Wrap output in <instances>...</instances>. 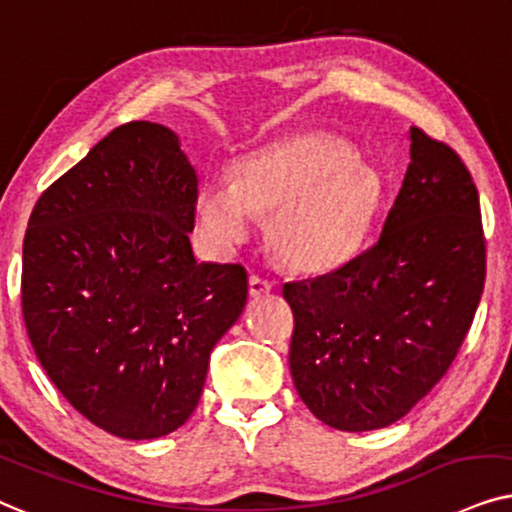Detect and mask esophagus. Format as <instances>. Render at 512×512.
<instances>
[{
	"label": "esophagus",
	"instance_id": "1",
	"mask_svg": "<svg viewBox=\"0 0 512 512\" xmlns=\"http://www.w3.org/2000/svg\"><path fill=\"white\" fill-rule=\"evenodd\" d=\"M248 290H250V297H264L274 290V283L267 281V278H262V276H250Z\"/></svg>",
	"mask_w": 512,
	"mask_h": 512
}]
</instances>
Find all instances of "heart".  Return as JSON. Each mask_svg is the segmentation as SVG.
I'll list each match as a JSON object with an SVG mask.
<instances>
[{
	"mask_svg": "<svg viewBox=\"0 0 512 512\" xmlns=\"http://www.w3.org/2000/svg\"><path fill=\"white\" fill-rule=\"evenodd\" d=\"M381 180L335 140L297 135L248 156L236 180L201 187L203 236L231 248L248 236L252 210L271 213L269 241L285 264L323 271L363 241L381 203Z\"/></svg>",
	"mask_w": 512,
	"mask_h": 512,
	"instance_id": "b5f03b06",
	"label": "heart"
}]
</instances>
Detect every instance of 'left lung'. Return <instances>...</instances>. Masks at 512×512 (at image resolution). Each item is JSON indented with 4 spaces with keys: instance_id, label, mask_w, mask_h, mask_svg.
<instances>
[{
    "instance_id": "left-lung-1",
    "label": "left lung",
    "mask_w": 512,
    "mask_h": 512,
    "mask_svg": "<svg viewBox=\"0 0 512 512\" xmlns=\"http://www.w3.org/2000/svg\"><path fill=\"white\" fill-rule=\"evenodd\" d=\"M410 166L370 248L283 285L295 316L290 372L337 431L403 419L454 363L487 274L480 199L461 156L410 128Z\"/></svg>"
}]
</instances>
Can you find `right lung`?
I'll list each match as a JSON object with an SVG mask.
<instances>
[{
    "label": "right lung",
    "instance_id": "obj_1",
    "mask_svg": "<svg viewBox=\"0 0 512 512\" xmlns=\"http://www.w3.org/2000/svg\"><path fill=\"white\" fill-rule=\"evenodd\" d=\"M199 177L170 128L131 121L34 203L23 320L74 410L126 440L173 433L248 299L241 264L196 262Z\"/></svg>",
    "mask_w": 512,
    "mask_h": 512
}]
</instances>
